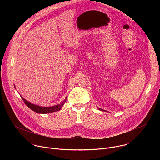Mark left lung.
<instances>
[{
    "label": "left lung",
    "mask_w": 160,
    "mask_h": 160,
    "mask_svg": "<svg viewBox=\"0 0 160 160\" xmlns=\"http://www.w3.org/2000/svg\"><path fill=\"white\" fill-rule=\"evenodd\" d=\"M98 108V109H99V110H101V111H104V109H102L101 108Z\"/></svg>",
    "instance_id": "1"
}]
</instances>
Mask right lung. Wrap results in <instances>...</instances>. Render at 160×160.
<instances>
[{
  "instance_id": "right-lung-1",
  "label": "right lung",
  "mask_w": 160,
  "mask_h": 160,
  "mask_svg": "<svg viewBox=\"0 0 160 160\" xmlns=\"http://www.w3.org/2000/svg\"><path fill=\"white\" fill-rule=\"evenodd\" d=\"M20 96L22 98V99L23 100L25 104L30 109H31L32 111H33L37 113H40V114H47V113H50V112H55V111H58L60 110L61 109V108L63 106L64 104L65 103V102L66 101V99H67V97H66V98L59 104H57V105H55L53 106L43 107V106H38V105L32 104V102L27 101L21 96Z\"/></svg>"
}]
</instances>
